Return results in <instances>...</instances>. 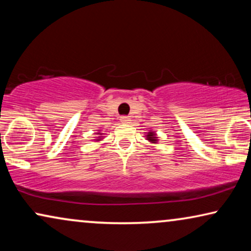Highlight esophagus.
I'll return each mask as SVG.
<instances>
[{
    "label": "esophagus",
    "instance_id": "obj_1",
    "mask_svg": "<svg viewBox=\"0 0 251 251\" xmlns=\"http://www.w3.org/2000/svg\"><path fill=\"white\" fill-rule=\"evenodd\" d=\"M120 122H121V123H130V118H128V116H121V118H120Z\"/></svg>",
    "mask_w": 251,
    "mask_h": 251
}]
</instances>
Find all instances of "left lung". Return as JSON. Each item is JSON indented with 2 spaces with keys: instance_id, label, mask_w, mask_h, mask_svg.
I'll return each mask as SVG.
<instances>
[{
  "instance_id": "left-lung-1",
  "label": "left lung",
  "mask_w": 251,
  "mask_h": 251,
  "mask_svg": "<svg viewBox=\"0 0 251 251\" xmlns=\"http://www.w3.org/2000/svg\"><path fill=\"white\" fill-rule=\"evenodd\" d=\"M145 138L149 140L151 144H156L157 142H159V137H157L156 132L153 131V130H150V131L146 133Z\"/></svg>"
}]
</instances>
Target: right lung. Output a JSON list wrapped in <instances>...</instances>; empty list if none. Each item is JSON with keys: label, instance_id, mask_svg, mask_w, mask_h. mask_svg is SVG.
Listing matches in <instances>:
<instances>
[{"label": "right lung", "instance_id": "obj_1", "mask_svg": "<svg viewBox=\"0 0 251 251\" xmlns=\"http://www.w3.org/2000/svg\"><path fill=\"white\" fill-rule=\"evenodd\" d=\"M97 135H98V137H95L96 139H94V140H95V142H100V140L104 138V136H102V133L100 131H98Z\"/></svg>", "mask_w": 251, "mask_h": 251}]
</instances>
